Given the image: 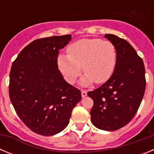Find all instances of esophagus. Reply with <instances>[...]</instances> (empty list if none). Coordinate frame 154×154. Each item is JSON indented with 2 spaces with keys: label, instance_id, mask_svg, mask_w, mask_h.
Here are the masks:
<instances>
[{
  "label": "esophagus",
  "instance_id": "1",
  "mask_svg": "<svg viewBox=\"0 0 154 154\" xmlns=\"http://www.w3.org/2000/svg\"><path fill=\"white\" fill-rule=\"evenodd\" d=\"M81 93H82V98L85 97V96H87V92H86V91H85V90H82Z\"/></svg>",
  "mask_w": 154,
  "mask_h": 154
}]
</instances>
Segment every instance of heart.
Here are the masks:
<instances>
[{"label": "heart", "instance_id": "heart-1", "mask_svg": "<svg viewBox=\"0 0 154 154\" xmlns=\"http://www.w3.org/2000/svg\"><path fill=\"white\" fill-rule=\"evenodd\" d=\"M69 55L58 57V69L69 83L72 84L82 70L85 73L80 80L82 86L95 82H106L112 76L117 59L113 43L100 38H84L68 47Z\"/></svg>", "mask_w": 154, "mask_h": 154}]
</instances>
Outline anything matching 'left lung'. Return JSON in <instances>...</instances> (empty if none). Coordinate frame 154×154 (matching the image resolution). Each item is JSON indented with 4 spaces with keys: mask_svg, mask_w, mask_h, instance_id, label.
<instances>
[{
    "mask_svg": "<svg viewBox=\"0 0 154 154\" xmlns=\"http://www.w3.org/2000/svg\"><path fill=\"white\" fill-rule=\"evenodd\" d=\"M104 37L115 45L116 65L109 79L88 96L94 103L90 112L92 124L113 131L126 126L137 113L146 88L145 68L129 42L111 34Z\"/></svg>",
    "mask_w": 154,
    "mask_h": 154,
    "instance_id": "1",
    "label": "left lung"
}]
</instances>
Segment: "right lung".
I'll list each match as a JSON object with an SVG mask.
<instances>
[{"label":"right lung","mask_w":154,"mask_h":154,"mask_svg":"<svg viewBox=\"0 0 154 154\" xmlns=\"http://www.w3.org/2000/svg\"><path fill=\"white\" fill-rule=\"evenodd\" d=\"M71 40V35L37 39L12 64L11 102L23 123L40 135L62 131L82 99L81 91L68 83L58 68L59 50Z\"/></svg>","instance_id":"add662e5"}]
</instances>
